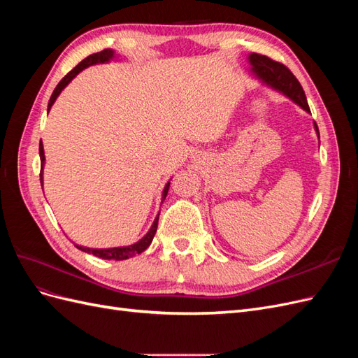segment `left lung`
I'll use <instances>...</instances> for the list:
<instances>
[{
    "label": "left lung",
    "mask_w": 358,
    "mask_h": 358,
    "mask_svg": "<svg viewBox=\"0 0 358 358\" xmlns=\"http://www.w3.org/2000/svg\"><path fill=\"white\" fill-rule=\"evenodd\" d=\"M249 62H251L252 71L255 73L258 79H262L264 83L272 86L273 90L282 92L288 99L299 104L303 110L310 113L305 91H303L300 82L296 79V76L292 74L284 64L273 61L272 58H268L266 55H258V53H251V55H249ZM313 125H315V131L320 137L317 122H313Z\"/></svg>",
    "instance_id": "8db88e82"
}]
</instances>
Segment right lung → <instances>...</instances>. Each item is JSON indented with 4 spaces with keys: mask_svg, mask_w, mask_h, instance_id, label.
Listing matches in <instances>:
<instances>
[{
    "mask_svg": "<svg viewBox=\"0 0 358 358\" xmlns=\"http://www.w3.org/2000/svg\"><path fill=\"white\" fill-rule=\"evenodd\" d=\"M115 57V52L112 49H104L101 52H96L92 53V55L86 57L83 61H80L78 66H76L70 73H67L64 76L62 80L57 85L55 91L52 92V96L49 100L48 104V110H50L52 104L55 103L57 96L61 94V91L66 88V86L78 76L83 69L94 66V64H103V62H109L112 58ZM40 161H41V171H40V182H41V187H43V166H45V149H43V143H40ZM169 187H170V182H167V185L164 187V191H162V199H166L167 192H169ZM158 218L159 215L155 218L152 227H150V230L146 233V236L143 239H140L137 243L134 245H129V246H121V248H109V249H91V248H85V246H79V245H74L76 248H79L80 251L83 252H88V254H94L95 257H100L104 259H127L129 257H133L136 254H142L145 249L152 243L154 236L157 233V227H158Z\"/></svg>",
    "mask_w": 358,
    "mask_h": 358,
    "instance_id": "add662e5",
    "label": "right lung"
}]
</instances>
